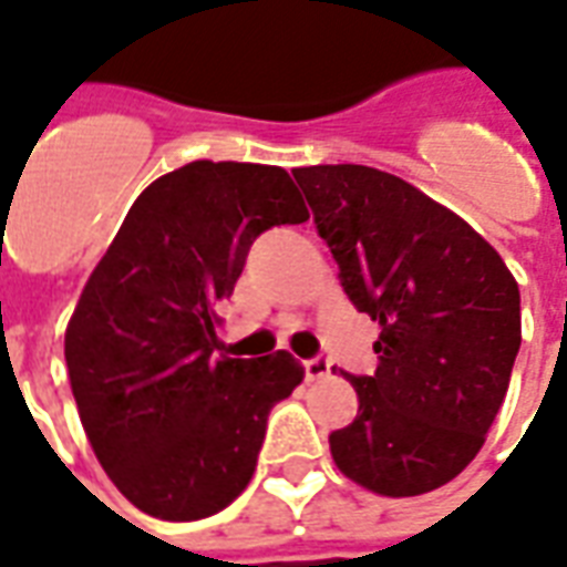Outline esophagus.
I'll use <instances>...</instances> for the list:
<instances>
[{
    "mask_svg": "<svg viewBox=\"0 0 567 567\" xmlns=\"http://www.w3.org/2000/svg\"><path fill=\"white\" fill-rule=\"evenodd\" d=\"M303 372L309 381H318V379H327L330 375V360L327 358H312L303 363Z\"/></svg>",
    "mask_w": 567,
    "mask_h": 567,
    "instance_id": "esophagus-1",
    "label": "esophagus"
}]
</instances>
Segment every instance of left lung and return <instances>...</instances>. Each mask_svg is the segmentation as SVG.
<instances>
[{
	"mask_svg": "<svg viewBox=\"0 0 567 567\" xmlns=\"http://www.w3.org/2000/svg\"><path fill=\"white\" fill-rule=\"evenodd\" d=\"M318 237L379 367L346 375L358 417L330 433L339 472L381 496L454 481L484 444L519 351V288L468 221L367 165L297 167Z\"/></svg>",
	"mask_w": 567,
	"mask_h": 567,
	"instance_id": "1",
	"label": "left lung"
}]
</instances>
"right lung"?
Returning a JSON list of instances; mask_svg holds the SVG:
<instances>
[{
	"label": "right lung",
	"instance_id": "right-lung-1",
	"mask_svg": "<svg viewBox=\"0 0 567 567\" xmlns=\"http://www.w3.org/2000/svg\"><path fill=\"white\" fill-rule=\"evenodd\" d=\"M306 219L282 167L192 162L141 192L92 270L65 330L71 393L107 477L150 517L219 514L251 481L303 367L216 358V306L264 230Z\"/></svg>",
	"mask_w": 567,
	"mask_h": 567
}]
</instances>
